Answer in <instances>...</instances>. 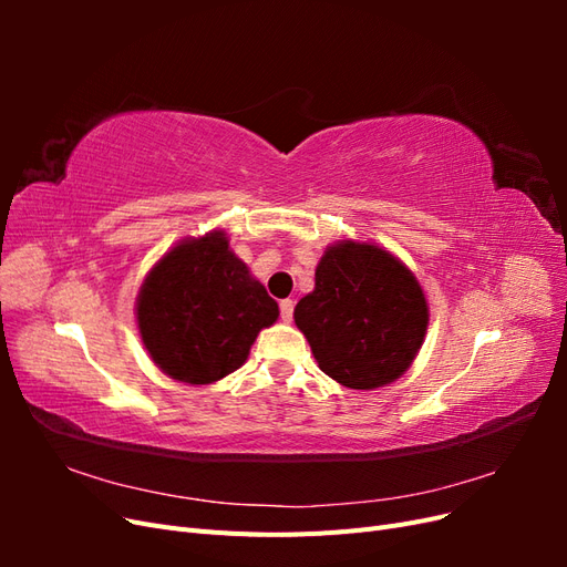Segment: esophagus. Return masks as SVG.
I'll list each match as a JSON object with an SVG mask.
<instances>
[{"label": "esophagus", "mask_w": 567, "mask_h": 567, "mask_svg": "<svg viewBox=\"0 0 567 567\" xmlns=\"http://www.w3.org/2000/svg\"><path fill=\"white\" fill-rule=\"evenodd\" d=\"M281 319L286 321V323H290V319H293V300H281Z\"/></svg>", "instance_id": "1"}]
</instances>
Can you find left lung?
I'll return each mask as SVG.
<instances>
[{"label":"left lung","instance_id":"obj_1","mask_svg":"<svg viewBox=\"0 0 567 567\" xmlns=\"http://www.w3.org/2000/svg\"><path fill=\"white\" fill-rule=\"evenodd\" d=\"M293 319L326 375L352 390H375L416 359L427 300L400 257L350 238L323 250L315 290L296 305Z\"/></svg>","mask_w":567,"mask_h":567}]
</instances>
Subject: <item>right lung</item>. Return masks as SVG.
<instances>
[{
	"label": "right lung",
	"instance_id": "right-lung-1",
	"mask_svg": "<svg viewBox=\"0 0 567 567\" xmlns=\"http://www.w3.org/2000/svg\"><path fill=\"white\" fill-rule=\"evenodd\" d=\"M277 319V300L221 229L169 248L136 296V326L153 364L188 385L215 383L244 367L257 333Z\"/></svg>",
	"mask_w": 567,
	"mask_h": 567
}]
</instances>
